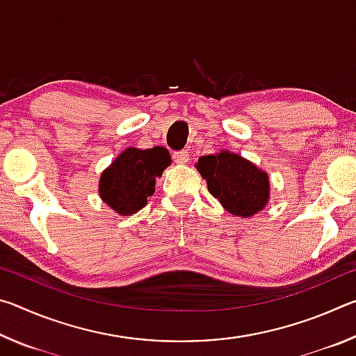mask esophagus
Segmentation results:
<instances>
[{"label": "esophagus", "instance_id": "obj_1", "mask_svg": "<svg viewBox=\"0 0 356 356\" xmlns=\"http://www.w3.org/2000/svg\"><path fill=\"white\" fill-rule=\"evenodd\" d=\"M172 159L174 161H177V163H186V161L190 160V154L186 152V150H177V152L172 154Z\"/></svg>", "mask_w": 356, "mask_h": 356}]
</instances>
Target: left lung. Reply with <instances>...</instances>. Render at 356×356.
I'll return each instance as SVG.
<instances>
[{
	"label": "left lung",
	"instance_id": "left-lung-1",
	"mask_svg": "<svg viewBox=\"0 0 356 356\" xmlns=\"http://www.w3.org/2000/svg\"><path fill=\"white\" fill-rule=\"evenodd\" d=\"M196 168L207 180L210 195L232 215L246 218L268 201V176L243 156L222 150L218 155L201 156Z\"/></svg>",
	"mask_w": 356,
	"mask_h": 356
}]
</instances>
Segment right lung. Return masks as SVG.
Instances as JSON below:
<instances>
[{
	"label": "right lung",
	"instance_id": "obj_1",
	"mask_svg": "<svg viewBox=\"0 0 356 356\" xmlns=\"http://www.w3.org/2000/svg\"><path fill=\"white\" fill-rule=\"evenodd\" d=\"M171 165L165 147L124 150L100 177V196L120 215H134L154 195L155 179Z\"/></svg>",
	"mask_w": 356,
	"mask_h": 356
}]
</instances>
